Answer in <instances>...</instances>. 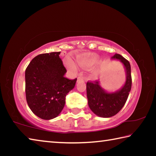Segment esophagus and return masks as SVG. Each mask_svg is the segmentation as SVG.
Segmentation results:
<instances>
[{"mask_svg":"<svg viewBox=\"0 0 156 156\" xmlns=\"http://www.w3.org/2000/svg\"><path fill=\"white\" fill-rule=\"evenodd\" d=\"M84 78L83 77H82V76H79L78 78V80H84Z\"/></svg>","mask_w":156,"mask_h":156,"instance_id":"esophagus-1","label":"esophagus"}]
</instances>
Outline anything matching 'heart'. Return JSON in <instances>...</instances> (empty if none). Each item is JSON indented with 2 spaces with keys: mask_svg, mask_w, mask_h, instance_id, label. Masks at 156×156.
<instances>
[{
  "mask_svg": "<svg viewBox=\"0 0 156 156\" xmlns=\"http://www.w3.org/2000/svg\"><path fill=\"white\" fill-rule=\"evenodd\" d=\"M98 58L96 55L89 54L85 56H80L78 57L77 62L80 67L84 69H89L93 67V66L97 62ZM65 65L67 68L71 72L74 73H77L78 72V67L76 62L72 60L69 58L65 59Z\"/></svg>",
  "mask_w": 156,
  "mask_h": 156,
  "instance_id": "heart-1",
  "label": "heart"
}]
</instances>
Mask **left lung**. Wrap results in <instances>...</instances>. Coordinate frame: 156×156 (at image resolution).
Returning a JSON list of instances; mask_svg holds the SVG:
<instances>
[{
  "label": "left lung",
  "instance_id": "1",
  "mask_svg": "<svg viewBox=\"0 0 156 156\" xmlns=\"http://www.w3.org/2000/svg\"><path fill=\"white\" fill-rule=\"evenodd\" d=\"M112 59L119 60L125 69V83L119 90L107 92L100 86L99 80L87 83L89 107L95 114L102 118H110L117 114L125 105L131 89L130 63L118 54L112 56Z\"/></svg>",
  "mask_w": 156,
  "mask_h": 156
}]
</instances>
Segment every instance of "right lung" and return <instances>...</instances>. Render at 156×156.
<instances>
[{"label": "right lung", "instance_id": "1", "mask_svg": "<svg viewBox=\"0 0 156 156\" xmlns=\"http://www.w3.org/2000/svg\"><path fill=\"white\" fill-rule=\"evenodd\" d=\"M59 52L42 54L31 60L25 70V94L29 107L43 120L57 117L64 108L65 97L77 78L69 80Z\"/></svg>", "mask_w": 156, "mask_h": 156}]
</instances>
